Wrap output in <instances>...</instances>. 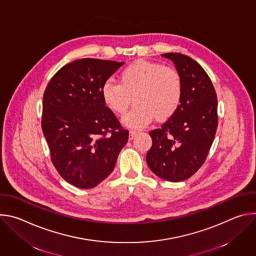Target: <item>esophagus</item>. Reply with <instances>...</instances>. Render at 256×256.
<instances>
[{"label": "esophagus", "mask_w": 256, "mask_h": 256, "mask_svg": "<svg viewBox=\"0 0 256 256\" xmlns=\"http://www.w3.org/2000/svg\"><path fill=\"white\" fill-rule=\"evenodd\" d=\"M136 134H138V132H136V130H130V134H128V140H132Z\"/></svg>", "instance_id": "esophagus-1"}]
</instances>
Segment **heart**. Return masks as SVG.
<instances>
[{"instance_id":"b5f03b06","label":"heart","mask_w":256,"mask_h":256,"mask_svg":"<svg viewBox=\"0 0 256 256\" xmlns=\"http://www.w3.org/2000/svg\"><path fill=\"white\" fill-rule=\"evenodd\" d=\"M184 85L177 70L159 62L138 60L124 68L118 83L106 80L101 87L104 104L116 114H124L132 97L134 105L122 118V124L138 130L156 118L165 120L178 109Z\"/></svg>"}]
</instances>
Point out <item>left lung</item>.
<instances>
[{
    "label": "left lung",
    "mask_w": 256,
    "mask_h": 256,
    "mask_svg": "<svg viewBox=\"0 0 256 256\" xmlns=\"http://www.w3.org/2000/svg\"><path fill=\"white\" fill-rule=\"evenodd\" d=\"M174 62L182 79L184 93L176 112L161 128L150 132L153 144L146 160L154 174L171 181H184L204 163L218 126V100L212 83L192 58L162 54Z\"/></svg>",
    "instance_id": "8db88e82"
}]
</instances>
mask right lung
<instances>
[{"label":"right lung","mask_w":256,"mask_h":256,"mask_svg":"<svg viewBox=\"0 0 256 256\" xmlns=\"http://www.w3.org/2000/svg\"><path fill=\"white\" fill-rule=\"evenodd\" d=\"M124 62L81 58L60 68L46 86L42 128L54 166L70 184L93 188L110 174L128 140L101 97L103 83Z\"/></svg>","instance_id":"1"}]
</instances>
